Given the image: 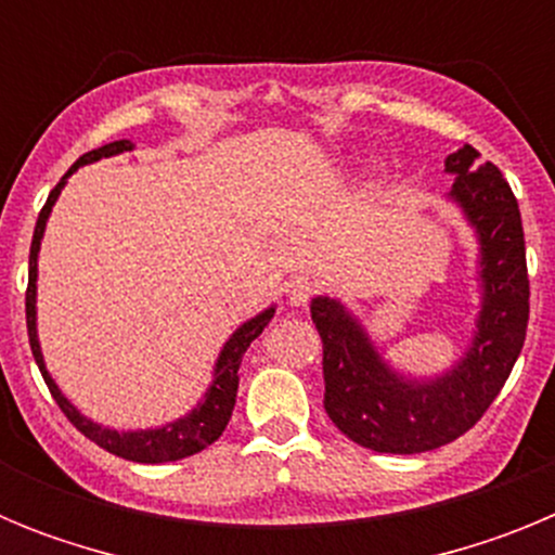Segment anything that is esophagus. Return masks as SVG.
Listing matches in <instances>:
<instances>
[{
	"label": "esophagus",
	"instance_id": "esophagus-1",
	"mask_svg": "<svg viewBox=\"0 0 555 555\" xmlns=\"http://www.w3.org/2000/svg\"><path fill=\"white\" fill-rule=\"evenodd\" d=\"M286 294L292 306H306L313 294H317V283H313L311 278H302L300 274V278H292V281L286 283Z\"/></svg>",
	"mask_w": 555,
	"mask_h": 555
}]
</instances>
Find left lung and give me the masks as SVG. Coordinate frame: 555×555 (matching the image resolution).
Returning <instances> with one entry per match:
<instances>
[{
    "instance_id": "obj_1",
    "label": "left lung",
    "mask_w": 555,
    "mask_h": 555,
    "mask_svg": "<svg viewBox=\"0 0 555 555\" xmlns=\"http://www.w3.org/2000/svg\"><path fill=\"white\" fill-rule=\"evenodd\" d=\"M450 197L464 208L480 244L483 302L467 356L448 375L416 384L377 356L364 327L331 297L311 302L322 338L325 411L338 430L375 453H425L467 434L500 395L526 345V235L512 185L464 144L448 155Z\"/></svg>"
}]
</instances>
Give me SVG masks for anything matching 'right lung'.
<instances>
[{"mask_svg": "<svg viewBox=\"0 0 555 555\" xmlns=\"http://www.w3.org/2000/svg\"><path fill=\"white\" fill-rule=\"evenodd\" d=\"M132 150L130 141H113V144L100 146V150L86 152L80 160H77L72 169L63 175L61 183L49 191L47 205L38 214L36 233H33V244H29V281H27V294H24V311H27V333H29V350L36 356V364L41 370L43 380H47L49 391L55 397V403L61 405V411L66 414V420L80 430L82 436H88L91 442L100 444L107 453L119 455V459L127 461H139V464H164V461H178L185 459V455H194L199 450H205L208 444H214L222 436V430L228 428V420L233 414L235 405V391H238V366H242V358L247 352V347L253 345L255 338L261 336L263 327L269 325V320L274 317V308H267L263 313H258L255 320L244 322L238 331L230 336V341L224 345L222 356L217 361V370H214V384L205 391V400L191 411L189 416L178 420V423H169L166 428L158 430H127V434H119V430L100 428L96 423L86 420L75 405L68 403L66 397L61 395V389L55 386V380L49 377L47 366H43L41 347H38V333H36V278H38V249H41L43 228H47L49 210L55 205L57 194L66 185V178L75 169H80L82 164H91V160L111 158V155H119V152Z\"/></svg>", "mask_w": 555, "mask_h": 555, "instance_id": "right-lung-1", "label": "right lung"}]
</instances>
